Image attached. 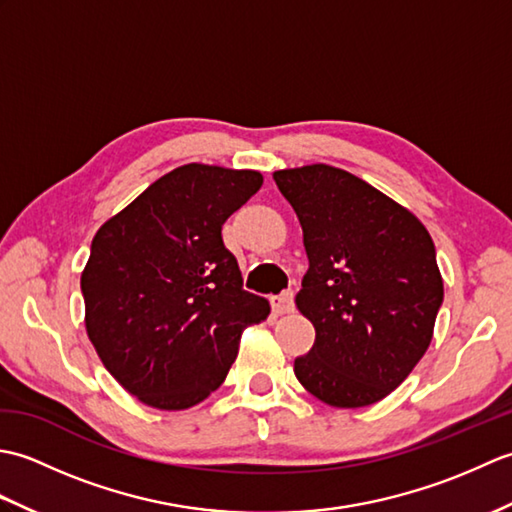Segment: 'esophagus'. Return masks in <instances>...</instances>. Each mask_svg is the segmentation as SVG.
Wrapping results in <instances>:
<instances>
[{
	"instance_id": "1",
	"label": "esophagus",
	"mask_w": 512,
	"mask_h": 512,
	"mask_svg": "<svg viewBox=\"0 0 512 512\" xmlns=\"http://www.w3.org/2000/svg\"><path fill=\"white\" fill-rule=\"evenodd\" d=\"M270 306H273L275 314H288L295 310V295H292V290H284L281 295L270 299Z\"/></svg>"
}]
</instances>
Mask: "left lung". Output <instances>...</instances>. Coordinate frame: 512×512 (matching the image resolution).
<instances>
[{
    "mask_svg": "<svg viewBox=\"0 0 512 512\" xmlns=\"http://www.w3.org/2000/svg\"><path fill=\"white\" fill-rule=\"evenodd\" d=\"M275 182L310 262L297 308L317 339L295 358V376L332 407L374 405L431 343L444 297L433 239L405 206L343 169H284Z\"/></svg>",
    "mask_w": 512,
    "mask_h": 512,
    "instance_id": "8db88e82",
    "label": "left lung"
}]
</instances>
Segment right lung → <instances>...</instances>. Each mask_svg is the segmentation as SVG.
I'll return each mask as SVG.
<instances>
[{
	"mask_svg": "<svg viewBox=\"0 0 512 512\" xmlns=\"http://www.w3.org/2000/svg\"><path fill=\"white\" fill-rule=\"evenodd\" d=\"M262 173L184 165L96 231L81 275L85 328L118 383L149 407L198 405L224 383L268 301L242 288L222 224Z\"/></svg>",
	"mask_w": 512,
	"mask_h": 512,
	"instance_id": "1",
	"label": "right lung"
}]
</instances>
